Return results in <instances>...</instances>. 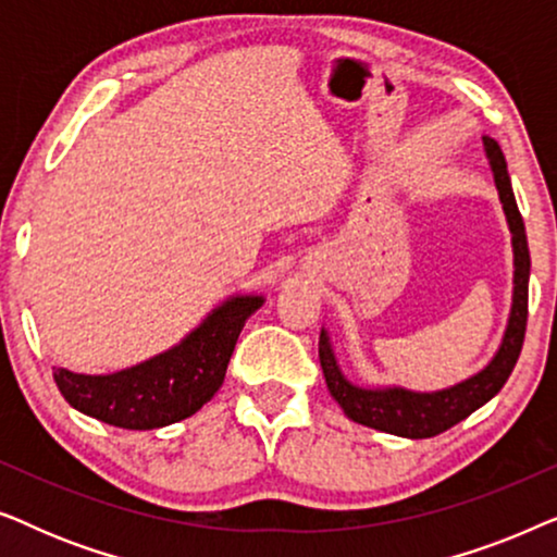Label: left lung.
<instances>
[{
  "label": "left lung",
  "instance_id": "left-lung-1",
  "mask_svg": "<svg viewBox=\"0 0 557 557\" xmlns=\"http://www.w3.org/2000/svg\"><path fill=\"white\" fill-rule=\"evenodd\" d=\"M486 157H490L494 185L499 189L502 208H505L509 231H512V248H515V294H512V311L505 339H502L499 352L474 377L463 383L446 387L436 393H413L406 387H357L342 375L337 360H334L330 337L322 330L319 334V362H322L326 387L332 398L339 403L347 418L355 423L368 425V429L393 433L403 438H431L438 436L456 425L463 418L482 408L486 400L502 391L507 377L512 375L517 357L522 352L524 326H528V284H530V248L528 235H524V223L520 210H517L512 182L507 174V162L502 154L499 144L484 136Z\"/></svg>",
  "mask_w": 557,
  "mask_h": 557
}]
</instances>
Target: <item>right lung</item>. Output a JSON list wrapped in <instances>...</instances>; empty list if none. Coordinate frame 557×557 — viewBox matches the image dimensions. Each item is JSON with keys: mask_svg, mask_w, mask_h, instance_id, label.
I'll return each mask as SVG.
<instances>
[{"mask_svg": "<svg viewBox=\"0 0 557 557\" xmlns=\"http://www.w3.org/2000/svg\"><path fill=\"white\" fill-rule=\"evenodd\" d=\"M261 304L263 296H233L177 347L113 375L58 368L52 377L75 410L116 429L149 431L185 421L223 385L243 324Z\"/></svg>", "mask_w": 557, "mask_h": 557, "instance_id": "add662e5", "label": "right lung"}]
</instances>
